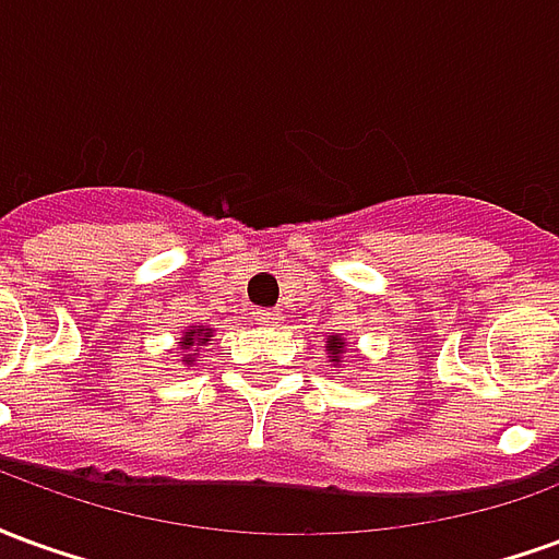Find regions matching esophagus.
I'll list each match as a JSON object with an SVG mask.
<instances>
[{
  "instance_id": "obj_1",
  "label": "esophagus",
  "mask_w": 559,
  "mask_h": 559,
  "mask_svg": "<svg viewBox=\"0 0 559 559\" xmlns=\"http://www.w3.org/2000/svg\"><path fill=\"white\" fill-rule=\"evenodd\" d=\"M251 314H254V320H257V326H278V311H263V308H257V311H251Z\"/></svg>"
}]
</instances>
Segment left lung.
<instances>
[{"label": "left lung", "mask_w": 559, "mask_h": 559, "mask_svg": "<svg viewBox=\"0 0 559 559\" xmlns=\"http://www.w3.org/2000/svg\"><path fill=\"white\" fill-rule=\"evenodd\" d=\"M326 350H329V362L338 368L341 359H344V353H347V338H341L338 332H335V335H329Z\"/></svg>", "instance_id": "1"}]
</instances>
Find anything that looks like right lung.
I'll list each match as a JSON object with an SVG mask.
<instances>
[{"instance_id":"add662e5","label":"right lung","mask_w":559,"mask_h":559,"mask_svg":"<svg viewBox=\"0 0 559 559\" xmlns=\"http://www.w3.org/2000/svg\"><path fill=\"white\" fill-rule=\"evenodd\" d=\"M212 335H215V329H209V326L185 329L182 335L176 338V350H179V356H182V365H194L200 350H203L209 341H212Z\"/></svg>"}]
</instances>
